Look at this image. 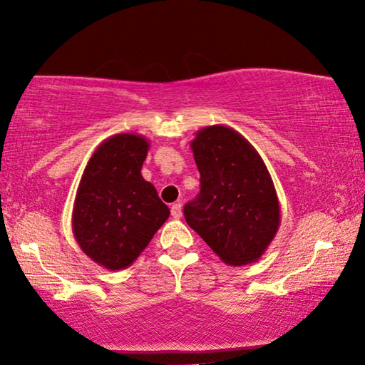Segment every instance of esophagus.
<instances>
[{"label":"esophagus","instance_id":"34e87169","mask_svg":"<svg viewBox=\"0 0 365 365\" xmlns=\"http://www.w3.org/2000/svg\"><path fill=\"white\" fill-rule=\"evenodd\" d=\"M171 216L174 217V219H179L182 216V206H181V202H174L173 206H171Z\"/></svg>","mask_w":365,"mask_h":365}]
</instances>
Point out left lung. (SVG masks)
Returning a JSON list of instances; mask_svg holds the SVG:
<instances>
[{
	"mask_svg": "<svg viewBox=\"0 0 365 365\" xmlns=\"http://www.w3.org/2000/svg\"><path fill=\"white\" fill-rule=\"evenodd\" d=\"M201 192L184 206L186 222L229 266L256 262L281 224L276 187L242 134L216 124L191 141Z\"/></svg>",
	"mask_w": 365,
	"mask_h": 365,
	"instance_id": "left-lung-1",
	"label": "left lung"
}]
</instances>
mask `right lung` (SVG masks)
<instances>
[{"mask_svg": "<svg viewBox=\"0 0 365 365\" xmlns=\"http://www.w3.org/2000/svg\"><path fill=\"white\" fill-rule=\"evenodd\" d=\"M149 143L141 134L104 139L89 158L73 207V234L81 251L109 271L136 261L169 207L141 176Z\"/></svg>", "mask_w": 365, "mask_h": 365, "instance_id": "right-lung-1", "label": "right lung"}]
</instances>
